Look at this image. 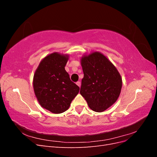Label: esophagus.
Returning <instances> with one entry per match:
<instances>
[{"label": "esophagus", "mask_w": 157, "mask_h": 157, "mask_svg": "<svg viewBox=\"0 0 157 157\" xmlns=\"http://www.w3.org/2000/svg\"><path fill=\"white\" fill-rule=\"evenodd\" d=\"M76 84H77L78 85V86H79V87H80V85H81V83H80V81H78V82H77V83H76Z\"/></svg>", "instance_id": "obj_1"}]
</instances>
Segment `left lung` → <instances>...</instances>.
<instances>
[{
  "mask_svg": "<svg viewBox=\"0 0 157 157\" xmlns=\"http://www.w3.org/2000/svg\"><path fill=\"white\" fill-rule=\"evenodd\" d=\"M80 62L84 78L80 93L92 110L103 112L119 97L121 76L115 65L99 52L82 56Z\"/></svg>",
  "mask_w": 157,
  "mask_h": 157,
  "instance_id": "left-lung-1",
  "label": "left lung"
}]
</instances>
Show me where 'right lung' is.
Returning a JSON list of instances; mask_svg holds the SVG:
<instances>
[{"mask_svg": "<svg viewBox=\"0 0 157 157\" xmlns=\"http://www.w3.org/2000/svg\"><path fill=\"white\" fill-rule=\"evenodd\" d=\"M67 54L54 52L42 59L33 77V88L40 105L55 114L67 111L80 88L65 69Z\"/></svg>", "mask_w": 157, "mask_h": 157, "instance_id": "right-lung-1", "label": "right lung"}]
</instances>
